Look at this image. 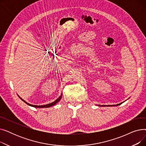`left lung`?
<instances>
[{"label": "left lung", "instance_id": "1", "mask_svg": "<svg viewBox=\"0 0 146 146\" xmlns=\"http://www.w3.org/2000/svg\"><path fill=\"white\" fill-rule=\"evenodd\" d=\"M123 102H122V103H120V104H117V105H97L98 106H118V105H121V104H122Z\"/></svg>", "mask_w": 146, "mask_h": 146}]
</instances>
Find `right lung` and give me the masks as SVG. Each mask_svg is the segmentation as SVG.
<instances>
[{
  "label": "right lung",
  "mask_w": 146,
  "mask_h": 146,
  "mask_svg": "<svg viewBox=\"0 0 146 146\" xmlns=\"http://www.w3.org/2000/svg\"><path fill=\"white\" fill-rule=\"evenodd\" d=\"M19 98L21 99V100L22 101H24L25 104H27L28 105L30 106H32V107H34V108H49V107H51V106H52L54 105H56L57 103H58L60 101V99H61V97H62V94H61V95L56 99V100L55 101H54L50 104H46V105H32V104H28V102H27L25 101H24V99H22L19 96H18Z\"/></svg>",
  "instance_id": "1"
}]
</instances>
